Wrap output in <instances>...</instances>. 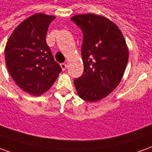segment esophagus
Returning <instances> with one entry per match:
<instances>
[{"instance_id":"obj_1","label":"esophagus","mask_w":152,"mask_h":152,"mask_svg":"<svg viewBox=\"0 0 152 152\" xmlns=\"http://www.w3.org/2000/svg\"><path fill=\"white\" fill-rule=\"evenodd\" d=\"M60 66H61V67H62V70H63V71H65V70L66 69V63H61V64H60Z\"/></svg>"}]
</instances>
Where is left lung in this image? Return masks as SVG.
Wrapping results in <instances>:
<instances>
[{
	"instance_id": "1",
	"label": "left lung",
	"mask_w": 152,
	"mask_h": 152,
	"mask_svg": "<svg viewBox=\"0 0 152 152\" xmlns=\"http://www.w3.org/2000/svg\"><path fill=\"white\" fill-rule=\"evenodd\" d=\"M83 32L84 72L74 80L76 92L87 102H97L121 82L129 60V50L116 25L103 16L86 14L71 18Z\"/></svg>"
}]
</instances>
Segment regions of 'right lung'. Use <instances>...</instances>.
I'll list each match as a JSON object with an SVG mask.
<instances>
[{
	"mask_svg": "<svg viewBox=\"0 0 152 152\" xmlns=\"http://www.w3.org/2000/svg\"><path fill=\"white\" fill-rule=\"evenodd\" d=\"M54 18L39 13L29 17L15 28L5 46L9 72L18 87L31 95L46 92L62 71L45 40Z\"/></svg>",
	"mask_w": 152,
	"mask_h": 152,
	"instance_id": "add662e5",
	"label": "right lung"
}]
</instances>
